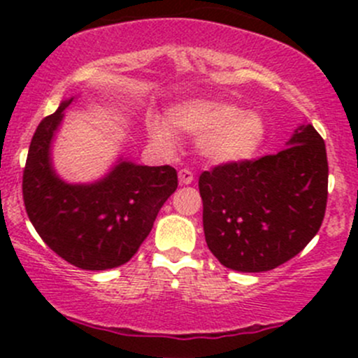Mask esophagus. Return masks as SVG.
<instances>
[{
	"mask_svg": "<svg viewBox=\"0 0 358 358\" xmlns=\"http://www.w3.org/2000/svg\"><path fill=\"white\" fill-rule=\"evenodd\" d=\"M178 180L182 185H190V183L194 182V173L190 171V169H180Z\"/></svg>",
	"mask_w": 358,
	"mask_h": 358,
	"instance_id": "1",
	"label": "esophagus"
}]
</instances>
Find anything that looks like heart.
I'll return each instance as SVG.
<instances>
[{"instance_id": "heart-1", "label": "heart", "mask_w": 358, "mask_h": 358, "mask_svg": "<svg viewBox=\"0 0 358 358\" xmlns=\"http://www.w3.org/2000/svg\"><path fill=\"white\" fill-rule=\"evenodd\" d=\"M171 126L197 138V152L213 164H237L256 156L266 138V122L255 110L222 100H189L168 112ZM159 115L147 117V131L159 147L175 149V131Z\"/></svg>"}]
</instances>
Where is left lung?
I'll use <instances>...</instances> for the list:
<instances>
[{"label":"left lung","mask_w":358,"mask_h":358,"mask_svg":"<svg viewBox=\"0 0 358 358\" xmlns=\"http://www.w3.org/2000/svg\"><path fill=\"white\" fill-rule=\"evenodd\" d=\"M326 143L312 124L287 149L199 176L209 251L227 268L266 272L294 258L322 225L327 204Z\"/></svg>","instance_id":"left-lung-1"}]
</instances>
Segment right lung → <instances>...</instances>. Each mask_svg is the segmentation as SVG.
Returning <instances> with one entry per match:
<instances>
[{"instance_id":"right-lung-1","label":"right lung","mask_w":358,"mask_h":358,"mask_svg":"<svg viewBox=\"0 0 358 358\" xmlns=\"http://www.w3.org/2000/svg\"><path fill=\"white\" fill-rule=\"evenodd\" d=\"M74 96L43 119L29 145L22 194L25 211L45 244L83 270L124 265L152 230L159 209L178 187L171 166L119 159L103 178L67 183L52 164V143Z\"/></svg>"}]
</instances>
